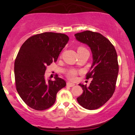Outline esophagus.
Here are the masks:
<instances>
[{"label":"esophagus","mask_w":135,"mask_h":135,"mask_svg":"<svg viewBox=\"0 0 135 135\" xmlns=\"http://www.w3.org/2000/svg\"><path fill=\"white\" fill-rule=\"evenodd\" d=\"M66 86H69V87H73V86H75V84H74V83H70V82H68V83H66Z\"/></svg>","instance_id":"esophagus-1"}]
</instances>
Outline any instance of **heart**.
Here are the masks:
<instances>
[{"mask_svg": "<svg viewBox=\"0 0 135 135\" xmlns=\"http://www.w3.org/2000/svg\"><path fill=\"white\" fill-rule=\"evenodd\" d=\"M84 51H87V49H86L84 47H83V46H80V47H79L78 49H77V52H78L79 54L80 53V52ZM77 75V71L74 69H72L70 70H69V72H67V74H66V76H67L68 78L71 80H75L76 79Z\"/></svg>", "mask_w": 135, "mask_h": 135, "instance_id": "heart-1", "label": "heart"}]
</instances>
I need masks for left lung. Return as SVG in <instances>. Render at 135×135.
<instances>
[{"mask_svg":"<svg viewBox=\"0 0 135 135\" xmlns=\"http://www.w3.org/2000/svg\"><path fill=\"white\" fill-rule=\"evenodd\" d=\"M75 37L90 47L93 58L90 70L86 74V79L93 80L89 86L79 84L84 91L77 98V102L86 109H97L115 91L119 72L117 52L110 41L100 33L86 30L75 33Z\"/></svg>","mask_w":135,"mask_h":135,"instance_id":"8db88e82","label":"left lung"}]
</instances>
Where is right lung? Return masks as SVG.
Masks as SVG:
<instances>
[{"instance_id":"right-lung-1","label":"right lung","mask_w":135,"mask_h":135,"mask_svg":"<svg viewBox=\"0 0 135 135\" xmlns=\"http://www.w3.org/2000/svg\"><path fill=\"white\" fill-rule=\"evenodd\" d=\"M69 41L64 33L44 32L34 35L23 43L15 61L16 90L23 102L36 110H45L54 105L56 94L66 82L55 76L46 81L47 66L56 61Z\"/></svg>"}]
</instances>
